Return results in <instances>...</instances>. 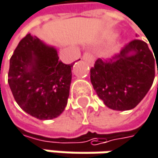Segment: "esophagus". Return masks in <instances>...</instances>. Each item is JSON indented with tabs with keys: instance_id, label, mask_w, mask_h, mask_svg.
I'll return each instance as SVG.
<instances>
[{
	"instance_id": "1",
	"label": "esophagus",
	"mask_w": 158,
	"mask_h": 158,
	"mask_svg": "<svg viewBox=\"0 0 158 158\" xmlns=\"http://www.w3.org/2000/svg\"><path fill=\"white\" fill-rule=\"evenodd\" d=\"M82 59L85 60L86 62H88L90 64H94V55H93L91 52H84V54L82 55Z\"/></svg>"
}]
</instances>
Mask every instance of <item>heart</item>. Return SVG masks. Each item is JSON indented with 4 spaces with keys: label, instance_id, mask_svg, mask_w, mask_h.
Masks as SVG:
<instances>
[{
    "label": "heart",
    "instance_id": "obj_1",
    "mask_svg": "<svg viewBox=\"0 0 158 158\" xmlns=\"http://www.w3.org/2000/svg\"><path fill=\"white\" fill-rule=\"evenodd\" d=\"M114 37H115V35H114Z\"/></svg>",
    "mask_w": 158,
    "mask_h": 158
}]
</instances>
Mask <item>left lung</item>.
<instances>
[{
	"label": "left lung",
	"mask_w": 158,
	"mask_h": 158,
	"mask_svg": "<svg viewBox=\"0 0 158 158\" xmlns=\"http://www.w3.org/2000/svg\"><path fill=\"white\" fill-rule=\"evenodd\" d=\"M154 78L155 57L141 40L129 42L110 59H97L91 68L97 95L107 107L118 111L134 108L150 90Z\"/></svg>",
	"instance_id": "1"
}]
</instances>
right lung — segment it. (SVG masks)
<instances>
[{
    "mask_svg": "<svg viewBox=\"0 0 158 158\" xmlns=\"http://www.w3.org/2000/svg\"><path fill=\"white\" fill-rule=\"evenodd\" d=\"M72 66L59 60L55 48L27 34L10 59L8 83L15 102L38 119L57 118L67 104Z\"/></svg>",
    "mask_w": 158,
    "mask_h": 158,
    "instance_id": "add662e5",
    "label": "right lung"
}]
</instances>
